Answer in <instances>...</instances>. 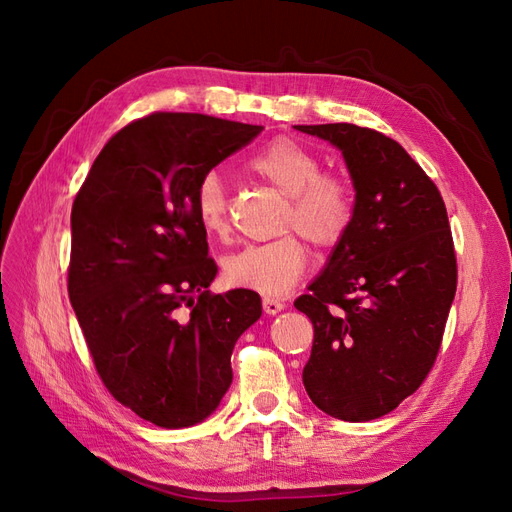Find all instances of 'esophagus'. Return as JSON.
I'll return each instance as SVG.
<instances>
[{
	"instance_id": "obj_1",
	"label": "esophagus",
	"mask_w": 512,
	"mask_h": 512,
	"mask_svg": "<svg viewBox=\"0 0 512 512\" xmlns=\"http://www.w3.org/2000/svg\"><path fill=\"white\" fill-rule=\"evenodd\" d=\"M284 307H286V303L280 301V299H273V297H265V299H262V309H265V314H269V316L280 314Z\"/></svg>"
}]
</instances>
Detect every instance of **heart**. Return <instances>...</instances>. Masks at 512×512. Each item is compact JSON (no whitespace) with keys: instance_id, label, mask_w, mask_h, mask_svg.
Segmentation results:
<instances>
[{"instance_id":"1","label":"heart","mask_w":512,"mask_h":512,"mask_svg":"<svg viewBox=\"0 0 512 512\" xmlns=\"http://www.w3.org/2000/svg\"><path fill=\"white\" fill-rule=\"evenodd\" d=\"M247 168L288 196L282 230H297L316 247H335L354 222L350 185L335 173H324L322 162L292 138H273L247 160ZM198 224L211 239L230 230V198L218 173H207L194 192ZM301 235L286 232L267 243L245 245L224 260V280L265 297H280L299 282L307 267V247Z\"/></svg>"}]
</instances>
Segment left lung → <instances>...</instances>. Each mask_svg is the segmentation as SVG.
<instances>
[{
    "instance_id": "1",
    "label": "left lung",
    "mask_w": 512,
    "mask_h": 512,
    "mask_svg": "<svg viewBox=\"0 0 512 512\" xmlns=\"http://www.w3.org/2000/svg\"><path fill=\"white\" fill-rule=\"evenodd\" d=\"M342 149L354 222L294 307L314 324L303 367L309 399L371 421L421 386L440 352L457 258L440 190L393 138L354 123L294 126Z\"/></svg>"
}]
</instances>
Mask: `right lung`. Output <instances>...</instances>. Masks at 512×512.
I'll return each mask as SVG.
<instances>
[{"label":"right lung","instance_id":"add662e5","mask_svg":"<svg viewBox=\"0 0 512 512\" xmlns=\"http://www.w3.org/2000/svg\"><path fill=\"white\" fill-rule=\"evenodd\" d=\"M262 126L151 113L104 145L72 205L68 294L91 359L119 404L179 429L220 406L237 339L260 318L254 290L213 294L194 192Z\"/></svg>","mask_w":512,"mask_h":512}]
</instances>
